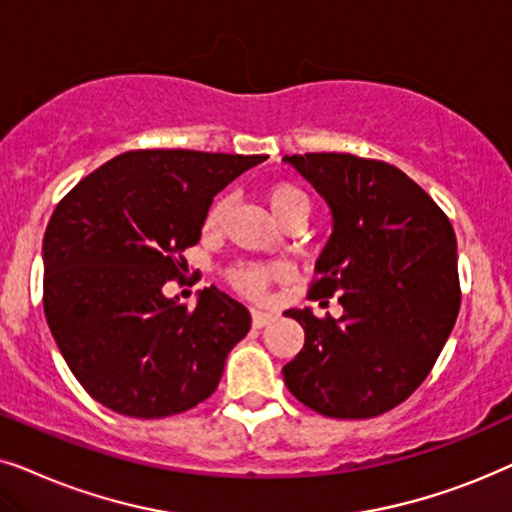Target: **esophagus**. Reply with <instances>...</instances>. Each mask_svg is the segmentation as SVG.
<instances>
[{
  "instance_id": "1",
  "label": "esophagus",
  "mask_w": 512,
  "mask_h": 512,
  "mask_svg": "<svg viewBox=\"0 0 512 512\" xmlns=\"http://www.w3.org/2000/svg\"><path fill=\"white\" fill-rule=\"evenodd\" d=\"M274 318H276L274 313L252 309V327H264V325H269Z\"/></svg>"
}]
</instances>
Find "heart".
<instances>
[{
  "instance_id": "obj_1",
  "label": "heart",
  "mask_w": 512,
  "mask_h": 512,
  "mask_svg": "<svg viewBox=\"0 0 512 512\" xmlns=\"http://www.w3.org/2000/svg\"><path fill=\"white\" fill-rule=\"evenodd\" d=\"M267 201L271 213L278 217V222H285L292 215H309V199L302 189L295 185H288V182H278V185H271L267 189ZM224 210H227V196H217V199L210 203L206 213V229H215L217 224L222 222ZM274 276V269L262 267V264H241L231 271V283L238 292L248 297H262L264 290H267L269 278Z\"/></svg>"
}]
</instances>
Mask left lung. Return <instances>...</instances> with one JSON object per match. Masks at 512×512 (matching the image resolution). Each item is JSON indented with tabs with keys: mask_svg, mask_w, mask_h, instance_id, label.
<instances>
[{
	"mask_svg": "<svg viewBox=\"0 0 512 512\" xmlns=\"http://www.w3.org/2000/svg\"><path fill=\"white\" fill-rule=\"evenodd\" d=\"M283 161L332 215L309 297L339 295L344 306L339 318L285 311L304 327V349L283 379L325 417H377L417 391L452 335L461 306L454 229L391 163L335 152Z\"/></svg>",
	"mask_w": 512,
	"mask_h": 512,
	"instance_id": "obj_1",
	"label": "left lung"
}]
</instances>
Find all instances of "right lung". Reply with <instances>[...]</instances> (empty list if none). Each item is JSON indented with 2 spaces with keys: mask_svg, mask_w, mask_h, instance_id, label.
I'll list each match as a JSON object with an SVG mask.
<instances>
[{
  "mask_svg": "<svg viewBox=\"0 0 512 512\" xmlns=\"http://www.w3.org/2000/svg\"><path fill=\"white\" fill-rule=\"evenodd\" d=\"M262 154L138 149L84 177L44 234V313L65 363L112 412L161 419L215 393L250 313L215 285L163 295L210 203Z\"/></svg>",
  "mask_w": 512,
  "mask_h": 512,
  "instance_id": "obj_1",
  "label": "right lung"
}]
</instances>
